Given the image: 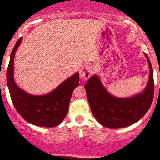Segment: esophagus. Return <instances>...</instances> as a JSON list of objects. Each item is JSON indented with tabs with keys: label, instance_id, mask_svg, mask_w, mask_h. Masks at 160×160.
I'll list each match as a JSON object with an SVG mask.
<instances>
[{
	"label": "esophagus",
	"instance_id": "obj_1",
	"mask_svg": "<svg viewBox=\"0 0 160 160\" xmlns=\"http://www.w3.org/2000/svg\"><path fill=\"white\" fill-rule=\"evenodd\" d=\"M93 72V68L91 66H84L80 70V78L83 80H87L90 77Z\"/></svg>",
	"mask_w": 160,
	"mask_h": 160
}]
</instances>
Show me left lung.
<instances>
[{
  "label": "left lung",
  "mask_w": 160,
  "mask_h": 160,
  "mask_svg": "<svg viewBox=\"0 0 160 160\" xmlns=\"http://www.w3.org/2000/svg\"><path fill=\"white\" fill-rule=\"evenodd\" d=\"M144 54L149 66V76L142 92L129 98L115 97L106 90L95 74L85 84L92 113L101 125L111 129L126 128L139 121L148 111L154 98V76L149 58Z\"/></svg>",
  "instance_id": "1"
}]
</instances>
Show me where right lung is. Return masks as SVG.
<instances>
[{
  "label": "right lung",
  "mask_w": 160,
  "mask_h": 160,
  "mask_svg": "<svg viewBox=\"0 0 160 160\" xmlns=\"http://www.w3.org/2000/svg\"><path fill=\"white\" fill-rule=\"evenodd\" d=\"M22 38L17 41L10 56L6 80L12 101L21 117L36 126L53 128L65 119L73 89L79 84V73H76L43 95H33L17 86L14 78V59Z\"/></svg>",
  "instance_id": "add662e5"
}]
</instances>
